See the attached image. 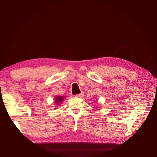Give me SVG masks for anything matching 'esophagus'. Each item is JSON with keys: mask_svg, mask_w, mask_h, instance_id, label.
Listing matches in <instances>:
<instances>
[{"mask_svg": "<svg viewBox=\"0 0 157 157\" xmlns=\"http://www.w3.org/2000/svg\"><path fill=\"white\" fill-rule=\"evenodd\" d=\"M83 93H80V94H77V95H75V97H77V98H81V97H82L83 96Z\"/></svg>", "mask_w": 157, "mask_h": 157, "instance_id": "obj_1", "label": "esophagus"}]
</instances>
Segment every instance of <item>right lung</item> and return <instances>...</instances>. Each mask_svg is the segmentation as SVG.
I'll return each instance as SVG.
<instances>
[{
	"mask_svg": "<svg viewBox=\"0 0 157 157\" xmlns=\"http://www.w3.org/2000/svg\"><path fill=\"white\" fill-rule=\"evenodd\" d=\"M55 99V103H56V105H59L60 103H62L63 101V99H65L64 96H56V98H54Z\"/></svg>",
	"mask_w": 157,
	"mask_h": 157,
	"instance_id": "add662e5",
	"label": "right lung"
}]
</instances>
